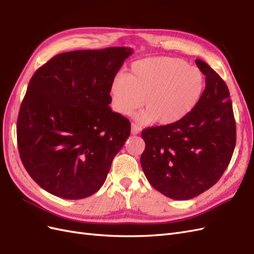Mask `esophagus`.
<instances>
[{"instance_id": "1", "label": "esophagus", "mask_w": 254, "mask_h": 254, "mask_svg": "<svg viewBox=\"0 0 254 254\" xmlns=\"http://www.w3.org/2000/svg\"><path fill=\"white\" fill-rule=\"evenodd\" d=\"M141 130H142L141 126H139L137 124H134V123H132V124H131V133L132 134L135 135L137 133H140Z\"/></svg>"}]
</instances>
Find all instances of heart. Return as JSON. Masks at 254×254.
<instances>
[{
    "label": "heart",
    "instance_id": "obj_1",
    "mask_svg": "<svg viewBox=\"0 0 254 254\" xmlns=\"http://www.w3.org/2000/svg\"><path fill=\"white\" fill-rule=\"evenodd\" d=\"M204 76L197 66L178 58L155 57L137 60L129 75L119 73L110 83L113 109L121 114L131 113L142 123L155 121L160 125L179 122L200 101Z\"/></svg>",
    "mask_w": 254,
    "mask_h": 254
}]
</instances>
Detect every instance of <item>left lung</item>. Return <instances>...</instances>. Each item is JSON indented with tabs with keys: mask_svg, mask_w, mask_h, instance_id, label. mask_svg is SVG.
Instances as JSON below:
<instances>
[{
	"mask_svg": "<svg viewBox=\"0 0 254 254\" xmlns=\"http://www.w3.org/2000/svg\"><path fill=\"white\" fill-rule=\"evenodd\" d=\"M205 75L200 101L186 118L171 125L144 129L141 165L148 182L176 200L200 195L216 183L232 158L236 125L226 82L196 59Z\"/></svg>",
	"mask_w": 254,
	"mask_h": 254,
	"instance_id": "1",
	"label": "left lung"
}]
</instances>
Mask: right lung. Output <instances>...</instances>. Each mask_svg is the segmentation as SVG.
Instances as JSON below:
<instances>
[{"label":"right lung","mask_w":254,"mask_h":254,"mask_svg":"<svg viewBox=\"0 0 254 254\" xmlns=\"http://www.w3.org/2000/svg\"><path fill=\"white\" fill-rule=\"evenodd\" d=\"M130 48L59 54L38 68L20 107V158L37 184L64 199L93 195L130 135L110 108V83Z\"/></svg>","instance_id":"right-lung-1"}]
</instances>
